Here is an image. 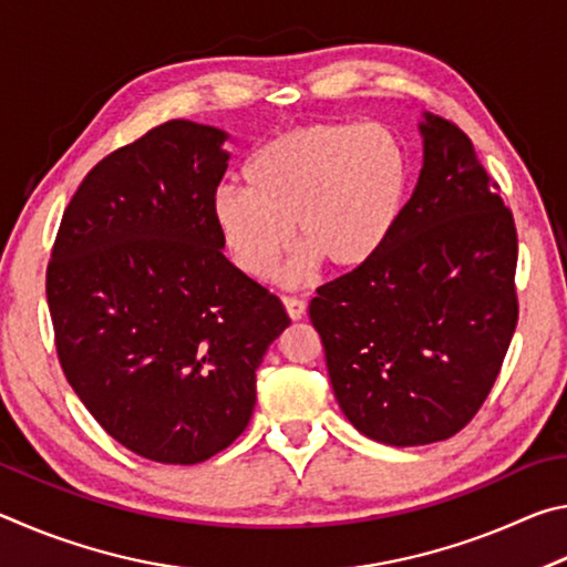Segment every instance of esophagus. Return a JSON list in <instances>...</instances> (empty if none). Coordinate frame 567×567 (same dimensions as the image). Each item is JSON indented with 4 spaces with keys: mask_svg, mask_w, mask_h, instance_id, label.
<instances>
[{
    "mask_svg": "<svg viewBox=\"0 0 567 567\" xmlns=\"http://www.w3.org/2000/svg\"><path fill=\"white\" fill-rule=\"evenodd\" d=\"M282 302L287 315H290V320H300L307 310V302L300 300V297H282Z\"/></svg>",
    "mask_w": 567,
    "mask_h": 567,
    "instance_id": "34e87169",
    "label": "esophagus"
}]
</instances>
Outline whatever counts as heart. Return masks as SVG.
Here are the masks:
<instances>
[{
	"label": "heart",
	"instance_id": "1",
	"mask_svg": "<svg viewBox=\"0 0 567 567\" xmlns=\"http://www.w3.org/2000/svg\"><path fill=\"white\" fill-rule=\"evenodd\" d=\"M410 177L405 142L385 124H310L267 142L247 162V189L217 187L213 219L229 260L255 280L275 275L292 229L305 245L292 280L320 260L358 270L395 235Z\"/></svg>",
	"mask_w": 567,
	"mask_h": 567
}]
</instances>
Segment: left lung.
<instances>
[{"instance_id":"1","label":"left lung","mask_w":567,"mask_h":567,"mask_svg":"<svg viewBox=\"0 0 567 567\" xmlns=\"http://www.w3.org/2000/svg\"><path fill=\"white\" fill-rule=\"evenodd\" d=\"M417 187L368 265L318 287V330L340 408L362 435L410 447L483 408L517 324V233L467 134L427 114Z\"/></svg>"}]
</instances>
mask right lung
I'll return each mask as SVG.
<instances>
[{
	"label": "right lung",
	"instance_id": "add662e5",
	"mask_svg": "<svg viewBox=\"0 0 567 567\" xmlns=\"http://www.w3.org/2000/svg\"><path fill=\"white\" fill-rule=\"evenodd\" d=\"M225 132L172 120L94 165L47 265L54 348L104 433L162 465H197L243 435L280 297L223 255L213 197Z\"/></svg>",
	"mask_w": 567,
	"mask_h": 567
}]
</instances>
